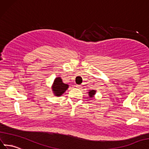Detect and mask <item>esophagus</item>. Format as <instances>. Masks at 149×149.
Returning a JSON list of instances; mask_svg holds the SVG:
<instances>
[{
  "label": "esophagus",
  "mask_w": 149,
  "mask_h": 149,
  "mask_svg": "<svg viewBox=\"0 0 149 149\" xmlns=\"http://www.w3.org/2000/svg\"><path fill=\"white\" fill-rule=\"evenodd\" d=\"M76 87L79 89H81L82 88V86H80V85H76Z\"/></svg>",
  "instance_id": "34e87169"
}]
</instances>
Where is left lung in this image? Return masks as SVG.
<instances>
[{
  "label": "left lung",
  "mask_w": 149,
  "mask_h": 149,
  "mask_svg": "<svg viewBox=\"0 0 149 149\" xmlns=\"http://www.w3.org/2000/svg\"><path fill=\"white\" fill-rule=\"evenodd\" d=\"M96 92L97 91L95 90H89L88 92L89 97H90V98H93V97L95 95Z\"/></svg>",
  "instance_id": "obj_1"
}]
</instances>
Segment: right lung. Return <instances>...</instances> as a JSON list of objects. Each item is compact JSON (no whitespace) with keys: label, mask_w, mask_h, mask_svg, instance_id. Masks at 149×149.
<instances>
[{"label":"right lung","mask_w":149,"mask_h":149,"mask_svg":"<svg viewBox=\"0 0 149 149\" xmlns=\"http://www.w3.org/2000/svg\"><path fill=\"white\" fill-rule=\"evenodd\" d=\"M69 87V85L63 82L61 77H58L54 80L52 86V91L55 96L60 97L63 95V93L67 90Z\"/></svg>","instance_id":"add662e5"}]
</instances>
